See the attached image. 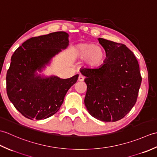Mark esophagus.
I'll list each match as a JSON object with an SVG mask.
<instances>
[{"label": "esophagus", "mask_w": 157, "mask_h": 157, "mask_svg": "<svg viewBox=\"0 0 157 157\" xmlns=\"http://www.w3.org/2000/svg\"><path fill=\"white\" fill-rule=\"evenodd\" d=\"M84 77H83L82 75H79V78H78V81L79 82H84Z\"/></svg>", "instance_id": "34e87169"}]
</instances>
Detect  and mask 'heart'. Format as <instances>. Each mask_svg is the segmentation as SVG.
I'll list each match as a JSON object with an SVG mask.
<instances>
[{"label":"heart","instance_id":"heart-1","mask_svg":"<svg viewBox=\"0 0 157 157\" xmlns=\"http://www.w3.org/2000/svg\"><path fill=\"white\" fill-rule=\"evenodd\" d=\"M73 55L77 59H84L86 66L91 69L101 66L106 57L104 48L90 42L80 43L77 45L73 51Z\"/></svg>","mask_w":157,"mask_h":157}]
</instances>
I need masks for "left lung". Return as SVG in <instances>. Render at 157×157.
Returning <instances> with one entry per match:
<instances>
[{
    "label": "left lung",
    "instance_id": "left-lung-1",
    "mask_svg": "<svg viewBox=\"0 0 157 157\" xmlns=\"http://www.w3.org/2000/svg\"><path fill=\"white\" fill-rule=\"evenodd\" d=\"M104 48V63L96 69H82L87 85L84 103L93 117L114 122L131 111L142 82L138 62L127 46L98 38Z\"/></svg>",
    "mask_w": 157,
    "mask_h": 157
}]
</instances>
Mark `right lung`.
I'll return each mask as SVG.
<instances>
[{"label": "right lung", "mask_w": 157, "mask_h": 157, "mask_svg": "<svg viewBox=\"0 0 157 157\" xmlns=\"http://www.w3.org/2000/svg\"><path fill=\"white\" fill-rule=\"evenodd\" d=\"M69 34L56 32L27 40L13 53L6 73V93L26 118L45 119L57 112L79 75L67 79L38 74L69 45Z\"/></svg>", "instance_id": "add662e5"}]
</instances>
